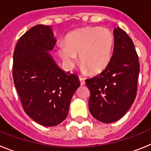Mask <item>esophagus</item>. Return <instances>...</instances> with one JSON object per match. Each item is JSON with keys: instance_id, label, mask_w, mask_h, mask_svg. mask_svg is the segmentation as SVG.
Returning <instances> with one entry per match:
<instances>
[{"instance_id": "obj_1", "label": "esophagus", "mask_w": 151, "mask_h": 151, "mask_svg": "<svg viewBox=\"0 0 151 151\" xmlns=\"http://www.w3.org/2000/svg\"><path fill=\"white\" fill-rule=\"evenodd\" d=\"M79 81H80V84H81V85H84L85 84V78H82V77H79Z\"/></svg>"}]
</instances>
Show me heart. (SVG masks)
Here are the masks:
<instances>
[{"label": "heart", "mask_w": 151, "mask_h": 151, "mask_svg": "<svg viewBox=\"0 0 151 151\" xmlns=\"http://www.w3.org/2000/svg\"><path fill=\"white\" fill-rule=\"evenodd\" d=\"M114 46V37L105 28H85L69 33L66 43L57 46V52L68 69H72L79 55L84 73L97 74L110 62Z\"/></svg>", "instance_id": "heart-1"}]
</instances>
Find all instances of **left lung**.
Listing matches in <instances>:
<instances>
[{
	"mask_svg": "<svg viewBox=\"0 0 151 151\" xmlns=\"http://www.w3.org/2000/svg\"><path fill=\"white\" fill-rule=\"evenodd\" d=\"M114 48L106 69L85 80L91 92L90 113L100 122L111 123L127 113L137 94L140 64L132 38L116 28Z\"/></svg>",
	"mask_w": 151,
	"mask_h": 151,
	"instance_id": "obj_1",
	"label": "left lung"
}]
</instances>
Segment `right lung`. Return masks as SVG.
<instances>
[{
    "label": "right lung",
    "instance_id": "right-lung-1",
    "mask_svg": "<svg viewBox=\"0 0 151 151\" xmlns=\"http://www.w3.org/2000/svg\"><path fill=\"white\" fill-rule=\"evenodd\" d=\"M56 41L50 26L37 25L21 36L13 53V82L24 111L44 126L66 118L80 86L76 75L60 69L48 53Z\"/></svg>",
    "mask_w": 151,
    "mask_h": 151
}]
</instances>
